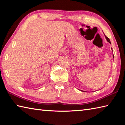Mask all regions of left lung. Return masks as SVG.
I'll use <instances>...</instances> for the list:
<instances>
[{"instance_id":"8db88e82","label":"left lung","mask_w":125,"mask_h":125,"mask_svg":"<svg viewBox=\"0 0 125 125\" xmlns=\"http://www.w3.org/2000/svg\"><path fill=\"white\" fill-rule=\"evenodd\" d=\"M105 38H106V40H107V41L108 42H109V43H111V42H110V39H108V38H107V36H105ZM113 57H114V55H113Z\"/></svg>"}]
</instances>
